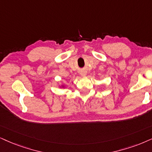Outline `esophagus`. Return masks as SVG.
Segmentation results:
<instances>
[{
    "label": "esophagus",
    "instance_id": "1",
    "mask_svg": "<svg viewBox=\"0 0 152 152\" xmlns=\"http://www.w3.org/2000/svg\"><path fill=\"white\" fill-rule=\"evenodd\" d=\"M80 74L81 75V76H86V75H87V72H86V71L83 70V71H81V72H80Z\"/></svg>",
    "mask_w": 152,
    "mask_h": 152
}]
</instances>
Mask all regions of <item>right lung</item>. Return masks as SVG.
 Returning a JSON list of instances; mask_svg holds the SVG:
<instances>
[{
  "instance_id": "obj_1",
  "label": "right lung",
  "mask_w": 152,
  "mask_h": 152,
  "mask_svg": "<svg viewBox=\"0 0 152 152\" xmlns=\"http://www.w3.org/2000/svg\"><path fill=\"white\" fill-rule=\"evenodd\" d=\"M59 87L62 88H65V86H64V85H61V86H59Z\"/></svg>"
}]
</instances>
